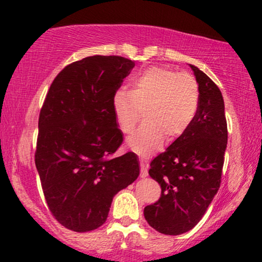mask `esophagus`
Returning <instances> with one entry per match:
<instances>
[{
  "label": "esophagus",
  "instance_id": "obj_1",
  "mask_svg": "<svg viewBox=\"0 0 262 262\" xmlns=\"http://www.w3.org/2000/svg\"><path fill=\"white\" fill-rule=\"evenodd\" d=\"M148 177V164L141 161V178Z\"/></svg>",
  "mask_w": 262,
  "mask_h": 262
}]
</instances>
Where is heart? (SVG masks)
<instances>
[{
    "label": "heart",
    "instance_id": "b5f03b06",
    "mask_svg": "<svg viewBox=\"0 0 262 262\" xmlns=\"http://www.w3.org/2000/svg\"><path fill=\"white\" fill-rule=\"evenodd\" d=\"M198 82L187 73L150 67L131 78L130 91L118 89L112 98L114 118L124 134H131L141 118L144 123L127 139V148L142 156L175 141L187 131L199 110Z\"/></svg>",
    "mask_w": 262,
    "mask_h": 262
}]
</instances>
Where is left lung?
<instances>
[{
	"instance_id": "1",
	"label": "left lung",
	"mask_w": 262,
	"mask_h": 262,
	"mask_svg": "<svg viewBox=\"0 0 262 262\" xmlns=\"http://www.w3.org/2000/svg\"><path fill=\"white\" fill-rule=\"evenodd\" d=\"M198 82L199 110L181 137L150 163L149 175L161 185L159 202L144 207L150 227L181 235L198 224L221 185L228 127L220 88L189 64Z\"/></svg>"
}]
</instances>
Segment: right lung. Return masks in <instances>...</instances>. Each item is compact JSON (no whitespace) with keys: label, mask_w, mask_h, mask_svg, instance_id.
Returning <instances> with one entry per match:
<instances>
[{"label":"right lung","mask_w":262,"mask_h":262,"mask_svg":"<svg viewBox=\"0 0 262 262\" xmlns=\"http://www.w3.org/2000/svg\"><path fill=\"white\" fill-rule=\"evenodd\" d=\"M131 59L91 56L53 80L39 116L35 167L53 217L85 232L101 227L113 196L139 175L138 157H110L123 143L112 98L134 69Z\"/></svg>","instance_id":"right-lung-1"}]
</instances>
